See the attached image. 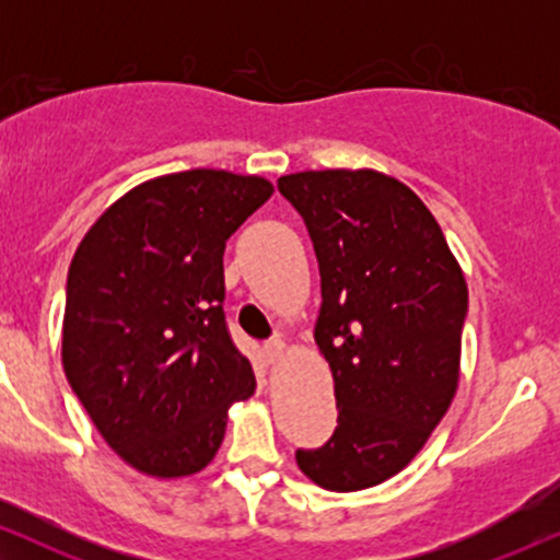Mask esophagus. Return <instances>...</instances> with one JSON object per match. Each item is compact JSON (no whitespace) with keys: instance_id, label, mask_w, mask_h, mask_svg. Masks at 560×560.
Returning <instances> with one entry per match:
<instances>
[{"instance_id":"obj_1","label":"esophagus","mask_w":560,"mask_h":560,"mask_svg":"<svg viewBox=\"0 0 560 560\" xmlns=\"http://www.w3.org/2000/svg\"><path fill=\"white\" fill-rule=\"evenodd\" d=\"M262 350H266V355L271 358V361H279V358L284 355V342H281V339H268V342L262 345Z\"/></svg>"}]
</instances>
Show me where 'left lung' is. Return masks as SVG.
Returning a JSON list of instances; mask_svg holds the SVG:
<instances>
[{
    "instance_id": "8db88e82",
    "label": "left lung",
    "mask_w": 560,
    "mask_h": 560,
    "mask_svg": "<svg viewBox=\"0 0 560 560\" xmlns=\"http://www.w3.org/2000/svg\"><path fill=\"white\" fill-rule=\"evenodd\" d=\"M279 191L305 221L320 273L318 350L334 376L337 429L298 450L334 492L402 471L458 389L468 289L440 223L408 186L376 171H302Z\"/></svg>"
}]
</instances>
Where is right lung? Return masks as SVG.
Instances as JSON below:
<instances>
[{
    "label": "right lung",
    "instance_id": "obj_1",
    "mask_svg": "<svg viewBox=\"0 0 560 560\" xmlns=\"http://www.w3.org/2000/svg\"><path fill=\"white\" fill-rule=\"evenodd\" d=\"M271 195L260 176L171 173L110 205L75 249L62 365L107 445L141 474L202 471L231 402L255 392L223 313V249Z\"/></svg>",
    "mask_w": 560,
    "mask_h": 560
}]
</instances>
